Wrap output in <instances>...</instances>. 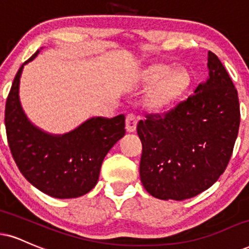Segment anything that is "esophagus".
Returning a JSON list of instances; mask_svg holds the SVG:
<instances>
[{
  "label": "esophagus",
  "instance_id": "34e87169",
  "mask_svg": "<svg viewBox=\"0 0 249 249\" xmlns=\"http://www.w3.org/2000/svg\"><path fill=\"white\" fill-rule=\"evenodd\" d=\"M138 118L133 113H128L126 116V131L127 132H134L137 128Z\"/></svg>",
  "mask_w": 249,
  "mask_h": 249
}]
</instances>
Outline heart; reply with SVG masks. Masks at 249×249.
Here are the masks:
<instances>
[{
    "label": "heart",
    "mask_w": 249,
    "mask_h": 249,
    "mask_svg": "<svg viewBox=\"0 0 249 249\" xmlns=\"http://www.w3.org/2000/svg\"><path fill=\"white\" fill-rule=\"evenodd\" d=\"M142 79L154 82L146 96L151 107L157 110L172 106L189 85V75L183 70H172L168 65L155 64L143 71Z\"/></svg>",
    "instance_id": "heart-1"
}]
</instances>
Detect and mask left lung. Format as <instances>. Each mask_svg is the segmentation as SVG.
Returning a JSON list of instances; mask_svg holds the SVG:
<instances>
[{
	"label": "left lung",
	"instance_id": "8db88e82",
	"mask_svg": "<svg viewBox=\"0 0 249 249\" xmlns=\"http://www.w3.org/2000/svg\"><path fill=\"white\" fill-rule=\"evenodd\" d=\"M209 76L164 115L138 123L140 179L155 198L183 200L211 187L226 169L240 125L238 91L209 51Z\"/></svg>",
	"mask_w": 249,
	"mask_h": 249
}]
</instances>
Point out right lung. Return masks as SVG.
I'll list each match as a JSON object with an SVG mask.
<instances>
[{
    "label": "right lung",
    "instance_id": "add662e5",
    "mask_svg": "<svg viewBox=\"0 0 249 249\" xmlns=\"http://www.w3.org/2000/svg\"><path fill=\"white\" fill-rule=\"evenodd\" d=\"M15 76L5 104V130L11 154L24 178L54 198H75L89 193L100 176L102 162L125 136V116L92 117L71 132L51 134L32 124L19 101L24 66Z\"/></svg>",
    "mask_w": 249,
    "mask_h": 249
}]
</instances>
